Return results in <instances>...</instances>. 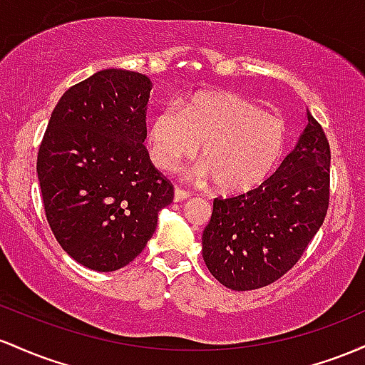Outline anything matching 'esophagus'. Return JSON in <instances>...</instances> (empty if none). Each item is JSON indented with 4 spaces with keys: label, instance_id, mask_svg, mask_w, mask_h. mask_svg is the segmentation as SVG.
<instances>
[{
    "label": "esophagus",
    "instance_id": "1",
    "mask_svg": "<svg viewBox=\"0 0 365 365\" xmlns=\"http://www.w3.org/2000/svg\"><path fill=\"white\" fill-rule=\"evenodd\" d=\"M191 196V193L190 191H186V190H181V187H175V191H174V200L175 202H184V200H187Z\"/></svg>",
    "mask_w": 365,
    "mask_h": 365
}]
</instances>
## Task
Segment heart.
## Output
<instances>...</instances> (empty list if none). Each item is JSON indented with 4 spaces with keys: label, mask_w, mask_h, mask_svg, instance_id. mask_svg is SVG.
I'll list each match as a JSON object with an SVG mask.
<instances>
[{
    "label": "heart",
    "mask_w": 365,
    "mask_h": 365,
    "mask_svg": "<svg viewBox=\"0 0 365 365\" xmlns=\"http://www.w3.org/2000/svg\"><path fill=\"white\" fill-rule=\"evenodd\" d=\"M284 120L235 93H198L181 105L158 110L150 120L151 162L174 170L195 157V174L224 193H243L265 181L284 155Z\"/></svg>",
    "instance_id": "obj_1"
}]
</instances>
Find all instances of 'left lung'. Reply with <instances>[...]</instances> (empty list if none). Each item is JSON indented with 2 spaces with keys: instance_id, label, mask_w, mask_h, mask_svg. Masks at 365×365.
I'll return each instance as SVG.
<instances>
[{
  "instance_id": "8db88e82",
  "label": "left lung",
  "mask_w": 365,
  "mask_h": 365,
  "mask_svg": "<svg viewBox=\"0 0 365 365\" xmlns=\"http://www.w3.org/2000/svg\"><path fill=\"white\" fill-rule=\"evenodd\" d=\"M309 124L269 179L247 193L215 198L202 236L203 260L220 284L248 292L272 284L300 260L329 207L331 150Z\"/></svg>"
}]
</instances>
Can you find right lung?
<instances>
[{
	"instance_id": "right-lung-1",
	"label": "right lung",
	"mask_w": 365,
	"mask_h": 365,
	"mask_svg": "<svg viewBox=\"0 0 365 365\" xmlns=\"http://www.w3.org/2000/svg\"><path fill=\"white\" fill-rule=\"evenodd\" d=\"M151 81L106 68L72 86L53 110L38 151L44 214L60 247L84 267L133 262L157 229L174 186L146 139Z\"/></svg>"
}]
</instances>
